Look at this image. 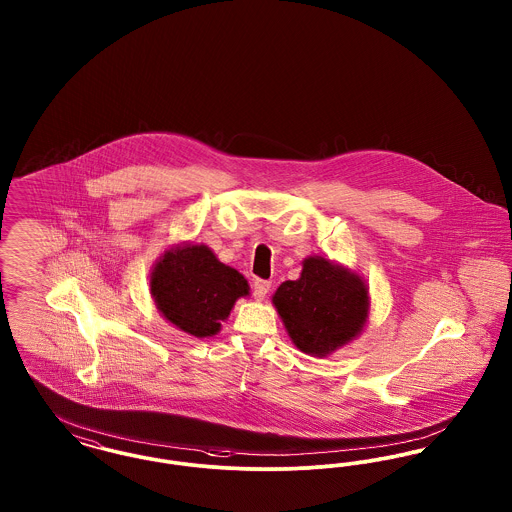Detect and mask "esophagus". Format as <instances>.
Masks as SVG:
<instances>
[{
	"mask_svg": "<svg viewBox=\"0 0 512 512\" xmlns=\"http://www.w3.org/2000/svg\"><path fill=\"white\" fill-rule=\"evenodd\" d=\"M268 290H270V282L268 280H255L251 293H253V297L257 301H263L267 297Z\"/></svg>",
	"mask_w": 512,
	"mask_h": 512,
	"instance_id": "34e87169",
	"label": "esophagus"
}]
</instances>
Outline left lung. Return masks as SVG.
Returning <instances> with one entry per match:
<instances>
[{
    "mask_svg": "<svg viewBox=\"0 0 512 512\" xmlns=\"http://www.w3.org/2000/svg\"><path fill=\"white\" fill-rule=\"evenodd\" d=\"M272 303L297 349L318 357L361 334L368 317L365 282L322 257L305 259L301 278L280 284Z\"/></svg>",
    "mask_w": 512,
    "mask_h": 512,
    "instance_id": "obj_1",
    "label": "left lung"
}]
</instances>
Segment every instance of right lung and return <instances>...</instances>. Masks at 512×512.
<instances>
[{"label":"right lung","mask_w":512,"mask_h":512,"mask_svg":"<svg viewBox=\"0 0 512 512\" xmlns=\"http://www.w3.org/2000/svg\"><path fill=\"white\" fill-rule=\"evenodd\" d=\"M157 309L195 338L215 336L238 297L249 293L244 276L222 265L207 245H184L163 255L151 272Z\"/></svg>","instance_id":"1"}]
</instances>
